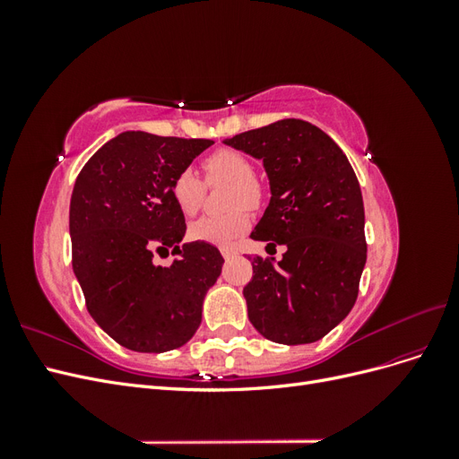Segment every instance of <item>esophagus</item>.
<instances>
[{"label": "esophagus", "mask_w": 459, "mask_h": 459, "mask_svg": "<svg viewBox=\"0 0 459 459\" xmlns=\"http://www.w3.org/2000/svg\"><path fill=\"white\" fill-rule=\"evenodd\" d=\"M220 253H221V256H224L226 260H230V258H233L235 255H238V251H235L233 247H221Z\"/></svg>", "instance_id": "1"}]
</instances>
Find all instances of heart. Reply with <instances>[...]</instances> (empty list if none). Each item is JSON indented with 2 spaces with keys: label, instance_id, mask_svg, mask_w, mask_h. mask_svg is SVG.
I'll return each mask as SVG.
<instances>
[{
  "label": "heart",
  "instance_id": "1",
  "mask_svg": "<svg viewBox=\"0 0 459 459\" xmlns=\"http://www.w3.org/2000/svg\"><path fill=\"white\" fill-rule=\"evenodd\" d=\"M206 182H230L228 204L231 211L221 214H206L189 226V238L211 245H230L248 230L251 218L247 208H258L262 203V186L253 176V164L243 152L235 149H216L203 159ZM170 193L179 211L191 216L199 211L204 186L191 169L178 172L170 184Z\"/></svg>",
  "mask_w": 459,
  "mask_h": 459
}]
</instances>
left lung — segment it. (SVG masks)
Instances as JSON below:
<instances>
[{
    "instance_id": "obj_1",
    "label": "left lung",
    "mask_w": 459,
    "mask_h": 459,
    "mask_svg": "<svg viewBox=\"0 0 459 459\" xmlns=\"http://www.w3.org/2000/svg\"><path fill=\"white\" fill-rule=\"evenodd\" d=\"M260 159L272 199L251 238L285 245L280 262L253 258L248 319L281 344L319 341L352 310L368 245L358 178L341 147L310 122L277 120L224 142Z\"/></svg>"
}]
</instances>
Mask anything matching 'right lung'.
<instances>
[{
  "mask_svg": "<svg viewBox=\"0 0 459 459\" xmlns=\"http://www.w3.org/2000/svg\"><path fill=\"white\" fill-rule=\"evenodd\" d=\"M212 143L122 132L76 178L73 270L90 316L130 351H174L201 325L204 295L224 258L211 243L179 245L186 218L170 184ZM169 250L180 258L162 269L154 255Z\"/></svg>",
  "mask_w": 459,
  "mask_h": 459,
  "instance_id": "1",
  "label": "right lung"
}]
</instances>
